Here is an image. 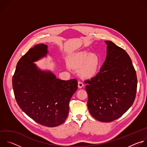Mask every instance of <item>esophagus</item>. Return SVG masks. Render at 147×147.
Returning a JSON list of instances; mask_svg holds the SVG:
<instances>
[{
  "mask_svg": "<svg viewBox=\"0 0 147 147\" xmlns=\"http://www.w3.org/2000/svg\"><path fill=\"white\" fill-rule=\"evenodd\" d=\"M84 83L82 82H81L80 81H78V87L79 88H81L84 87Z\"/></svg>",
  "mask_w": 147,
  "mask_h": 147,
  "instance_id": "34e87169",
  "label": "esophagus"
}]
</instances>
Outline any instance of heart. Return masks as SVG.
<instances>
[{
	"label": "heart",
	"mask_w": 147,
	"mask_h": 147,
	"mask_svg": "<svg viewBox=\"0 0 147 147\" xmlns=\"http://www.w3.org/2000/svg\"><path fill=\"white\" fill-rule=\"evenodd\" d=\"M68 65L74 69H78L79 74L90 78L97 73L100 64L99 56L94 53L82 51L71 53L67 59Z\"/></svg>",
	"instance_id": "heart-1"
}]
</instances>
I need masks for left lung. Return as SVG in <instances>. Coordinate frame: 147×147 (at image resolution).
<instances>
[{
	"label": "left lung",
	"mask_w": 147,
	"mask_h": 147,
	"mask_svg": "<svg viewBox=\"0 0 147 147\" xmlns=\"http://www.w3.org/2000/svg\"><path fill=\"white\" fill-rule=\"evenodd\" d=\"M105 42L107 45L105 61L100 71L84 82L91 115L98 121L111 122L131 107L136 98L137 78L127 53L112 41Z\"/></svg>",
	"instance_id": "1"
}]
</instances>
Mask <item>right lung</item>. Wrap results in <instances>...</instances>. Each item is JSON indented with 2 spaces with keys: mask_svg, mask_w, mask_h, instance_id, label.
Instances as JSON below:
<instances>
[{
  "mask_svg": "<svg viewBox=\"0 0 147 147\" xmlns=\"http://www.w3.org/2000/svg\"><path fill=\"white\" fill-rule=\"evenodd\" d=\"M48 53V46L44 44L30 49L17 63L12 84L22 110L36 123L52 127L67 119L78 83L76 79L61 80L50 71L39 69L34 62Z\"/></svg>",
  "mask_w": 147,
  "mask_h": 147,
  "instance_id": "obj_1",
  "label": "right lung"
}]
</instances>
